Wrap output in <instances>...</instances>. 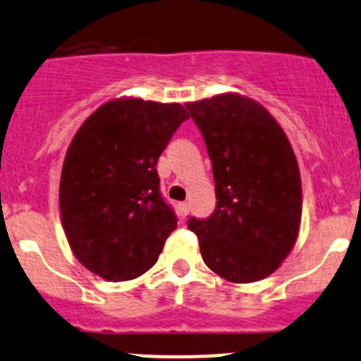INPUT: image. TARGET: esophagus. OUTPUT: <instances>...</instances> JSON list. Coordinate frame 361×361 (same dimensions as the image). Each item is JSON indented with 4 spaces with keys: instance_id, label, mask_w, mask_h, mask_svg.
I'll use <instances>...</instances> for the list:
<instances>
[{
    "instance_id": "obj_1",
    "label": "esophagus",
    "mask_w": 361,
    "mask_h": 361,
    "mask_svg": "<svg viewBox=\"0 0 361 361\" xmlns=\"http://www.w3.org/2000/svg\"><path fill=\"white\" fill-rule=\"evenodd\" d=\"M179 212H180L182 217H185V215L189 214V203H188V202H182V203H179Z\"/></svg>"
}]
</instances>
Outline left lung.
<instances>
[{"label":"left lung","mask_w":361,"mask_h":361,"mask_svg":"<svg viewBox=\"0 0 361 361\" xmlns=\"http://www.w3.org/2000/svg\"><path fill=\"white\" fill-rule=\"evenodd\" d=\"M205 139L215 180V212L191 217L203 261L233 283L269 276L299 236L302 185L280 123L254 99L219 94L185 104Z\"/></svg>","instance_id":"obj_1"}]
</instances>
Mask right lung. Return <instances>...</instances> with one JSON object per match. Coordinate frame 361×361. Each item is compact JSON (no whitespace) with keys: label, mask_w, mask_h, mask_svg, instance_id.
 <instances>
[{"label":"right lung","mask_w":361,"mask_h":361,"mask_svg":"<svg viewBox=\"0 0 361 361\" xmlns=\"http://www.w3.org/2000/svg\"><path fill=\"white\" fill-rule=\"evenodd\" d=\"M188 118L177 102L113 99L71 140L59 188L62 228L74 257L104 280L146 273L177 228L156 165Z\"/></svg>","instance_id":"1"}]
</instances>
